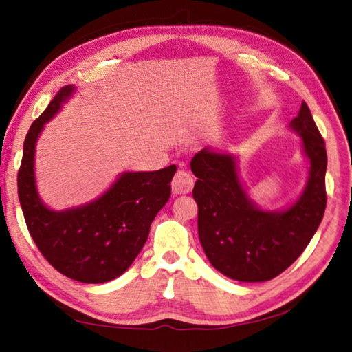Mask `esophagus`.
<instances>
[{"instance_id":"obj_1","label":"esophagus","mask_w":352,"mask_h":352,"mask_svg":"<svg viewBox=\"0 0 352 352\" xmlns=\"http://www.w3.org/2000/svg\"><path fill=\"white\" fill-rule=\"evenodd\" d=\"M193 183H195V178H193L189 170L178 169L174 175V180H172V190H174V193H178V195L189 193L193 189Z\"/></svg>"}]
</instances>
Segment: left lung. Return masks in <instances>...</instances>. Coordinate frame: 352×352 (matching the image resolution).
<instances>
[{"mask_svg":"<svg viewBox=\"0 0 352 352\" xmlns=\"http://www.w3.org/2000/svg\"><path fill=\"white\" fill-rule=\"evenodd\" d=\"M290 126L302 138L310 177L301 198L280 213L265 212L246 195L231 155L203 149L193 155L198 177V236L213 267L237 281L275 278L307 248L327 206V149L310 109L302 101Z\"/></svg>","mask_w":352,"mask_h":352,"instance_id":"8db88e82","label":"left lung"}]
</instances>
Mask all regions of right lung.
I'll list each match as a JSON object with an SVG mask.
<instances>
[{"instance_id":"right-lung-1","label":"right lung","mask_w":352,"mask_h":352,"mask_svg":"<svg viewBox=\"0 0 352 352\" xmlns=\"http://www.w3.org/2000/svg\"><path fill=\"white\" fill-rule=\"evenodd\" d=\"M72 92V86L62 87L30 126L18 170V195L30 234L52 267L80 283H106L122 275L145 245L151 222L170 197L177 166L125 172L94 203L66 212L50 210L36 190V140Z\"/></svg>"}]
</instances>
